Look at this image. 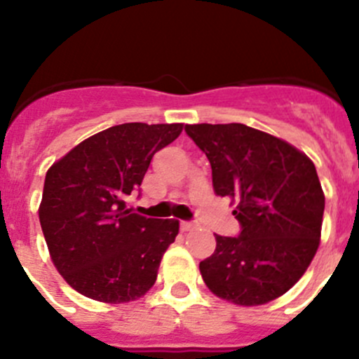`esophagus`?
I'll return each instance as SVG.
<instances>
[{"label":"esophagus","mask_w":359,"mask_h":359,"mask_svg":"<svg viewBox=\"0 0 359 359\" xmlns=\"http://www.w3.org/2000/svg\"><path fill=\"white\" fill-rule=\"evenodd\" d=\"M198 224L196 222H191V220H182L180 222V229L182 231H191V229H196Z\"/></svg>","instance_id":"34e87169"}]
</instances>
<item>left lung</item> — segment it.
Segmentation results:
<instances>
[{
	"label": "left lung",
	"instance_id": "1",
	"mask_svg": "<svg viewBox=\"0 0 359 359\" xmlns=\"http://www.w3.org/2000/svg\"><path fill=\"white\" fill-rule=\"evenodd\" d=\"M212 165L213 191L236 200L238 236H219L201 260L206 287L238 306L288 292L309 267L321 236L325 194L313 161L278 137L241 125H186Z\"/></svg>",
	"mask_w": 359,
	"mask_h": 359
}]
</instances>
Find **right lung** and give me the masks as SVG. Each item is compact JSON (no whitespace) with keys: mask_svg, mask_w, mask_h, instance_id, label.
<instances>
[{"mask_svg":"<svg viewBox=\"0 0 359 359\" xmlns=\"http://www.w3.org/2000/svg\"><path fill=\"white\" fill-rule=\"evenodd\" d=\"M182 132L180 123H123L95 133L46 172L39 222L64 280L88 299L119 304L154 285L179 220L126 210L154 153Z\"/></svg>","mask_w":359,"mask_h":359,"instance_id":"right-lung-1","label":"right lung"}]
</instances>
